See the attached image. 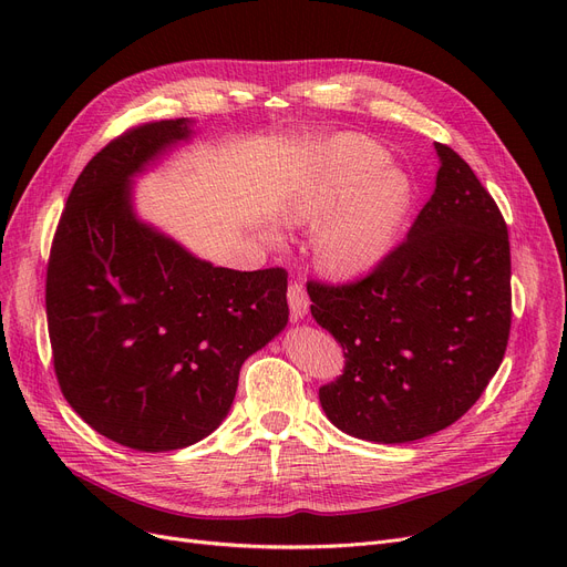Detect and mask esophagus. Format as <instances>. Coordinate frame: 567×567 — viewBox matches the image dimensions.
Instances as JSON below:
<instances>
[{
    "instance_id": "34e87169",
    "label": "esophagus",
    "mask_w": 567,
    "mask_h": 567,
    "mask_svg": "<svg viewBox=\"0 0 567 567\" xmlns=\"http://www.w3.org/2000/svg\"><path fill=\"white\" fill-rule=\"evenodd\" d=\"M287 303H289V312H291V319L299 321L308 315L310 310V299H308V291L301 282H291L289 289H287Z\"/></svg>"
}]
</instances>
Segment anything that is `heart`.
<instances>
[{"label":"heart","mask_w":567,"mask_h":567,"mask_svg":"<svg viewBox=\"0 0 567 567\" xmlns=\"http://www.w3.org/2000/svg\"><path fill=\"white\" fill-rule=\"evenodd\" d=\"M385 161L389 154L363 135H338L310 148L287 202V220H321L312 250L326 274L365 276L398 246L415 186L409 172ZM268 238L276 234L268 231Z\"/></svg>","instance_id":"heart-1"}]
</instances>
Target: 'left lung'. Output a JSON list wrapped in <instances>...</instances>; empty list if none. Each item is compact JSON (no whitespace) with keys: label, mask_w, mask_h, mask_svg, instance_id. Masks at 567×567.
Here are the masks:
<instances>
[{"label":"left lung","mask_w":567,"mask_h":567,"mask_svg":"<svg viewBox=\"0 0 567 567\" xmlns=\"http://www.w3.org/2000/svg\"><path fill=\"white\" fill-rule=\"evenodd\" d=\"M406 241L347 285L308 282L310 310L344 351L319 389L329 421L374 443H409L478 402L511 336V241L492 195L449 144Z\"/></svg>","instance_id":"8db88e82"}]
</instances>
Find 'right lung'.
Wrapping results in <instances>:
<instances>
[{
  "label": "right lung",
  "instance_id": "right-lung-1",
  "mask_svg": "<svg viewBox=\"0 0 567 567\" xmlns=\"http://www.w3.org/2000/svg\"><path fill=\"white\" fill-rule=\"evenodd\" d=\"M190 135L188 118H167L103 146L78 176L48 261L59 389L86 425L142 453L212 434L244 361L289 319L285 268L214 266L137 220L133 176Z\"/></svg>",
  "mask_w": 567,
  "mask_h": 567
}]
</instances>
